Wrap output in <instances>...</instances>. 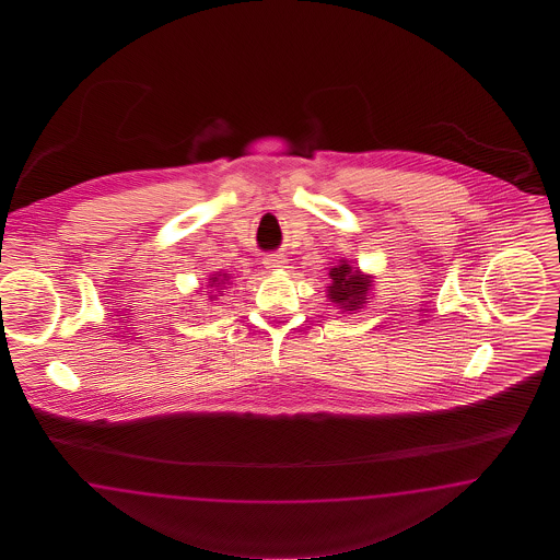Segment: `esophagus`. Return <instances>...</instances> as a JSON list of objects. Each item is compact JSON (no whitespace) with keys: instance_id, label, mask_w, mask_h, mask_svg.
<instances>
[{"instance_id":"obj_1","label":"esophagus","mask_w":560,"mask_h":560,"mask_svg":"<svg viewBox=\"0 0 560 560\" xmlns=\"http://www.w3.org/2000/svg\"><path fill=\"white\" fill-rule=\"evenodd\" d=\"M262 265H265V269H269V271H281V269L288 267V258L283 255L265 256Z\"/></svg>"}]
</instances>
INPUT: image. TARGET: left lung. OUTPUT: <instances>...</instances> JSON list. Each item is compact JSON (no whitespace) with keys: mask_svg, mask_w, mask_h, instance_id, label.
<instances>
[{"mask_svg":"<svg viewBox=\"0 0 560 560\" xmlns=\"http://www.w3.org/2000/svg\"><path fill=\"white\" fill-rule=\"evenodd\" d=\"M328 275H330L332 283L328 285L326 293L332 304L340 305L342 310H349V312L365 305L368 293L372 289L370 275H361L359 269L347 265V260H340V265L330 269Z\"/></svg>","mask_w":560,"mask_h":560,"instance_id":"8db88e82","label":"left lung"}]
</instances>
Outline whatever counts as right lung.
Here are the masks:
<instances>
[{
    "mask_svg": "<svg viewBox=\"0 0 560 560\" xmlns=\"http://www.w3.org/2000/svg\"><path fill=\"white\" fill-rule=\"evenodd\" d=\"M230 281V275L228 272H223V275H218V277H211L209 279V291L207 293H220V295H223V289H225V285H230L228 283ZM218 295H209V300H215Z\"/></svg>",
    "mask_w": 560,
    "mask_h": 560,
    "instance_id": "add662e5",
    "label": "right lung"
}]
</instances>
